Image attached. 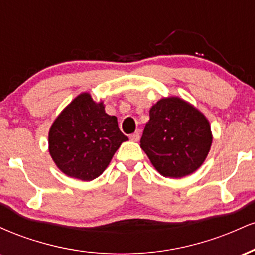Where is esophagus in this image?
<instances>
[{
    "instance_id": "obj_1",
    "label": "esophagus",
    "mask_w": 255,
    "mask_h": 255,
    "mask_svg": "<svg viewBox=\"0 0 255 255\" xmlns=\"http://www.w3.org/2000/svg\"><path fill=\"white\" fill-rule=\"evenodd\" d=\"M129 139L131 140V141H139V140H140V133H139V131H135V133L130 134Z\"/></svg>"
}]
</instances>
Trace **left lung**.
I'll return each instance as SVG.
<instances>
[{
	"instance_id": "obj_1",
	"label": "left lung",
	"mask_w": 255,
	"mask_h": 255,
	"mask_svg": "<svg viewBox=\"0 0 255 255\" xmlns=\"http://www.w3.org/2000/svg\"><path fill=\"white\" fill-rule=\"evenodd\" d=\"M212 144L211 127L198 109L177 97L163 98L150 110L140 146L165 177L180 178L204 163Z\"/></svg>"
}]
</instances>
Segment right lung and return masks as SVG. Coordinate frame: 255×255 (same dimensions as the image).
Masks as SVG:
<instances>
[{
  "label": "right lung",
  "instance_id": "obj_1",
  "mask_svg": "<svg viewBox=\"0 0 255 255\" xmlns=\"http://www.w3.org/2000/svg\"><path fill=\"white\" fill-rule=\"evenodd\" d=\"M127 140L116 116L108 115L103 103H95L89 93H81L52 124L49 152L64 174L91 181L102 175Z\"/></svg>",
  "mask_w": 255,
  "mask_h": 255
}]
</instances>
